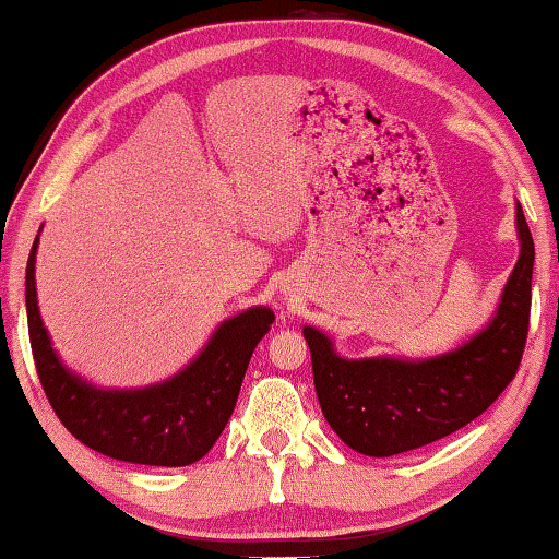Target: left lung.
I'll list each match as a JSON object with an SVG mask.
<instances>
[{
	"mask_svg": "<svg viewBox=\"0 0 559 559\" xmlns=\"http://www.w3.org/2000/svg\"><path fill=\"white\" fill-rule=\"evenodd\" d=\"M521 258L496 317L464 346L425 360L341 358L331 338L305 326L317 397L331 429L366 456H395L456 432L491 407L515 378L531 324L535 245L515 205Z\"/></svg>",
	"mask_w": 559,
	"mask_h": 559,
	"instance_id": "left-lung-1",
	"label": "left lung"
}]
</instances>
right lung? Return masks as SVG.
I'll list each match as a JSON object with an SVG mask.
<instances>
[{"label":"right lung","instance_id":"obj_1","mask_svg":"<svg viewBox=\"0 0 559 559\" xmlns=\"http://www.w3.org/2000/svg\"><path fill=\"white\" fill-rule=\"evenodd\" d=\"M36 245L38 238L26 262L28 341L44 393L68 432L95 452L132 464L189 466L209 454L238 403L272 311L252 307L223 321L193 364L159 385L100 390L71 373L51 348L36 305Z\"/></svg>","mask_w":559,"mask_h":559}]
</instances>
